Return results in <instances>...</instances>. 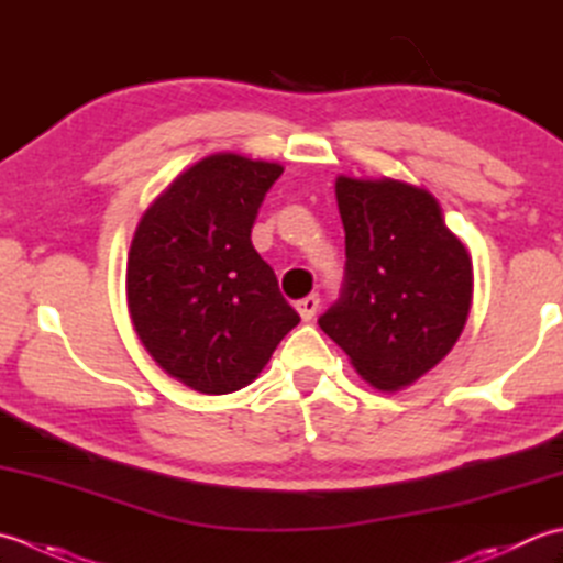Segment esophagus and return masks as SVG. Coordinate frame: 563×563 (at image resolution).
Instances as JSON below:
<instances>
[{"label":"esophagus","instance_id":"esophagus-1","mask_svg":"<svg viewBox=\"0 0 563 563\" xmlns=\"http://www.w3.org/2000/svg\"><path fill=\"white\" fill-rule=\"evenodd\" d=\"M318 306H320L318 294H311V296L301 298V301H296V311L301 313L303 320H311L316 316V311H318Z\"/></svg>","mask_w":563,"mask_h":563}]
</instances>
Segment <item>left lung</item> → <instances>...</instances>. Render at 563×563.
I'll return each instance as SVG.
<instances>
[{
  "label": "left lung",
  "mask_w": 563,
  "mask_h": 563,
  "mask_svg": "<svg viewBox=\"0 0 563 563\" xmlns=\"http://www.w3.org/2000/svg\"><path fill=\"white\" fill-rule=\"evenodd\" d=\"M335 194L345 279L318 325L364 382L396 391L430 372L462 335L472 260L426 189L340 177Z\"/></svg>",
  "instance_id": "1"
}]
</instances>
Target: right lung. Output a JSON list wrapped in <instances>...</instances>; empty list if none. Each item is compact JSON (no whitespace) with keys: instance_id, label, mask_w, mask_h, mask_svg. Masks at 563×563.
<instances>
[{"instance_id":"add662e5","label":"right lung","mask_w":563,"mask_h":563,"mask_svg":"<svg viewBox=\"0 0 563 563\" xmlns=\"http://www.w3.org/2000/svg\"><path fill=\"white\" fill-rule=\"evenodd\" d=\"M284 167L233 153L201 159L137 223L125 291L137 338L201 394L247 386L298 325L252 225Z\"/></svg>"}]
</instances>
